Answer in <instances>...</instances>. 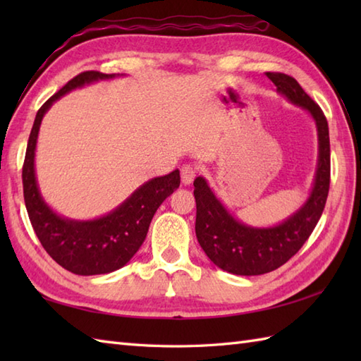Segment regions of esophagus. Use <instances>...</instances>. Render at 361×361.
Wrapping results in <instances>:
<instances>
[{
	"label": "esophagus",
	"instance_id": "34e87169",
	"mask_svg": "<svg viewBox=\"0 0 361 361\" xmlns=\"http://www.w3.org/2000/svg\"><path fill=\"white\" fill-rule=\"evenodd\" d=\"M181 183L185 186H188V185H190V183L194 181V178H195V175H197V167L195 166H192V164H185L181 167Z\"/></svg>",
	"mask_w": 361,
	"mask_h": 361
}]
</instances>
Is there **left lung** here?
Wrapping results in <instances>:
<instances>
[{
    "instance_id": "left-lung-1",
    "label": "left lung",
    "mask_w": 361,
    "mask_h": 361,
    "mask_svg": "<svg viewBox=\"0 0 361 361\" xmlns=\"http://www.w3.org/2000/svg\"><path fill=\"white\" fill-rule=\"evenodd\" d=\"M278 93L291 104L307 110L317 122L318 167L310 197L293 216L271 228H252L240 224L214 195L203 176L194 181L197 203L195 234L200 247L221 270L240 276L270 273L293 257L315 229L324 211L331 185V142L323 110L287 74L267 73Z\"/></svg>"
}]
</instances>
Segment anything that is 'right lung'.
<instances>
[{
  "instance_id": "1",
  "label": "right lung",
  "mask_w": 361,
  "mask_h": 361,
  "mask_svg": "<svg viewBox=\"0 0 361 361\" xmlns=\"http://www.w3.org/2000/svg\"><path fill=\"white\" fill-rule=\"evenodd\" d=\"M111 78L114 74L80 73L49 97L37 111L23 164V194L38 240L59 265L80 276L105 274L124 267L145 240L150 221L159 204L180 186V172L176 169L169 175L144 183L106 216L87 221L60 217L44 203L38 190L34 167L38 130L44 113L57 99L71 90Z\"/></svg>"
}]
</instances>
